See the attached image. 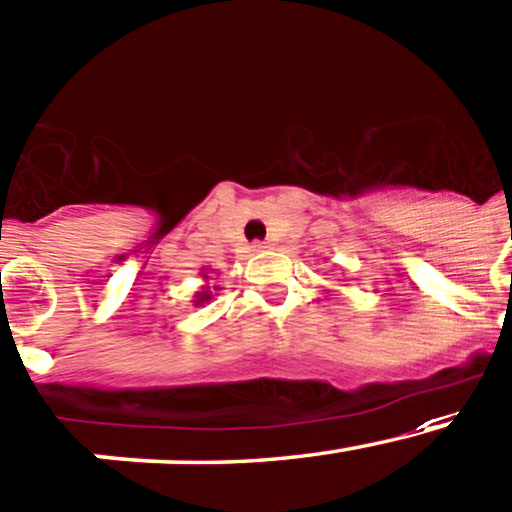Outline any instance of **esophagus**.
<instances>
[{
  "instance_id": "esophagus-1",
  "label": "esophagus",
  "mask_w": 512,
  "mask_h": 512,
  "mask_svg": "<svg viewBox=\"0 0 512 512\" xmlns=\"http://www.w3.org/2000/svg\"><path fill=\"white\" fill-rule=\"evenodd\" d=\"M267 247H269V245L265 243V240H255V243L250 245V250H252V252H262V250H267Z\"/></svg>"
}]
</instances>
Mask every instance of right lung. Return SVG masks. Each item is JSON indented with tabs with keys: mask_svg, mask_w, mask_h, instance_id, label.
Listing matches in <instances>:
<instances>
[{
	"mask_svg": "<svg viewBox=\"0 0 512 512\" xmlns=\"http://www.w3.org/2000/svg\"><path fill=\"white\" fill-rule=\"evenodd\" d=\"M211 299V294H209V291H201V294H199V299H196V303H204V301H209Z\"/></svg>",
	"mask_w": 512,
	"mask_h": 512,
	"instance_id": "1",
	"label": "right lung"
}]
</instances>
